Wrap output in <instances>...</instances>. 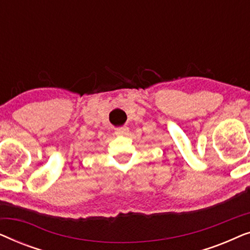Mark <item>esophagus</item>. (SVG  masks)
<instances>
[{"mask_svg":"<svg viewBox=\"0 0 250 250\" xmlns=\"http://www.w3.org/2000/svg\"><path fill=\"white\" fill-rule=\"evenodd\" d=\"M128 132V127H126V126H124V127H119V128H116V135H124L126 134V133Z\"/></svg>","mask_w":250,"mask_h":250,"instance_id":"1","label":"esophagus"}]
</instances>
